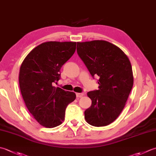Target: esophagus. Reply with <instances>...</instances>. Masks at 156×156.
I'll use <instances>...</instances> for the list:
<instances>
[{
  "label": "esophagus",
  "mask_w": 156,
  "mask_h": 156,
  "mask_svg": "<svg viewBox=\"0 0 156 156\" xmlns=\"http://www.w3.org/2000/svg\"><path fill=\"white\" fill-rule=\"evenodd\" d=\"M84 95V94L83 93H76V97H82V96Z\"/></svg>",
  "instance_id": "esophagus-1"
}]
</instances>
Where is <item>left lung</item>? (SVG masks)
I'll use <instances>...</instances> for the list:
<instances>
[{
    "label": "left lung",
    "mask_w": 156,
    "mask_h": 156,
    "mask_svg": "<svg viewBox=\"0 0 156 156\" xmlns=\"http://www.w3.org/2000/svg\"><path fill=\"white\" fill-rule=\"evenodd\" d=\"M77 53L91 76H98L99 89L88 92L92 104L84 118L94 126L112 123L123 110L133 86L129 57L117 46L105 41L77 42Z\"/></svg>",
    "instance_id": "obj_1"
}]
</instances>
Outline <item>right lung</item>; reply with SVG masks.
Returning <instances> with one entry per match:
<instances>
[{
  "label": "right lung",
  "mask_w": 156,
  "mask_h": 156,
  "mask_svg": "<svg viewBox=\"0 0 156 156\" xmlns=\"http://www.w3.org/2000/svg\"><path fill=\"white\" fill-rule=\"evenodd\" d=\"M76 48V42H46L30 51L21 63V95L30 114L46 128L62 124L67 106L76 97L74 92L53 86L60 79L62 66L74 55Z\"/></svg>",
  "instance_id": "obj_1"
}]
</instances>
